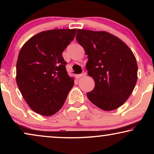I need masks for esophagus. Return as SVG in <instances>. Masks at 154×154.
Wrapping results in <instances>:
<instances>
[{"label":"esophagus","instance_id":"1","mask_svg":"<svg viewBox=\"0 0 154 154\" xmlns=\"http://www.w3.org/2000/svg\"><path fill=\"white\" fill-rule=\"evenodd\" d=\"M85 75V73H82V74H79V75H75V78H76L77 79H81V78H82L83 76H84V75Z\"/></svg>","mask_w":154,"mask_h":154}]
</instances>
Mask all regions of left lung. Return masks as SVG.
<instances>
[{
  "instance_id": "1",
  "label": "left lung",
  "mask_w": 154,
  "mask_h": 154,
  "mask_svg": "<svg viewBox=\"0 0 154 154\" xmlns=\"http://www.w3.org/2000/svg\"><path fill=\"white\" fill-rule=\"evenodd\" d=\"M76 40L88 55L86 69L93 78L94 89L87 97L104 111L122 106L137 81V64L130 48L106 31L78 29Z\"/></svg>"
}]
</instances>
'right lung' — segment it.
Wrapping results in <instances>:
<instances>
[{"label": "right lung", "mask_w": 154, "mask_h": 154, "mask_svg": "<svg viewBox=\"0 0 154 154\" xmlns=\"http://www.w3.org/2000/svg\"><path fill=\"white\" fill-rule=\"evenodd\" d=\"M76 29H52L33 35L21 48L16 81L29 106L49 116L62 108L74 85L66 69L62 52L72 41Z\"/></svg>", "instance_id": "1"}]
</instances>
